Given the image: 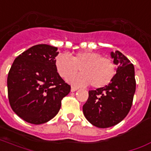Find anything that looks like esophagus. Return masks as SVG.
Instances as JSON below:
<instances>
[{
    "label": "esophagus",
    "mask_w": 151,
    "mask_h": 151,
    "mask_svg": "<svg viewBox=\"0 0 151 151\" xmlns=\"http://www.w3.org/2000/svg\"><path fill=\"white\" fill-rule=\"evenodd\" d=\"M78 89H79L78 87H76V86H72V88H71V91L74 92V91H77Z\"/></svg>",
    "instance_id": "1"
}]
</instances>
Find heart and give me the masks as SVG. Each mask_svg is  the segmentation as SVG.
I'll return each mask as SVG.
<instances>
[{"mask_svg":"<svg viewBox=\"0 0 151 151\" xmlns=\"http://www.w3.org/2000/svg\"><path fill=\"white\" fill-rule=\"evenodd\" d=\"M55 68L63 79H68L79 69L82 73L70 77L68 81L79 86L91 83L94 88L109 85L116 75V65L110 58L90 51L78 52L72 57L60 53L55 58Z\"/></svg>","mask_w":151,"mask_h":151,"instance_id":"obj_1","label":"heart"}]
</instances>
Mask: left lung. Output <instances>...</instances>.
Instances as JSON below:
<instances>
[{"instance_id":"obj_1","label":"left lung","mask_w":151,"mask_h":151,"mask_svg":"<svg viewBox=\"0 0 151 151\" xmlns=\"http://www.w3.org/2000/svg\"><path fill=\"white\" fill-rule=\"evenodd\" d=\"M111 56L118 65L113 81L104 87L89 91L88 99L83 106L86 120L100 128L116 125L125 118L135 92L134 65L119 51L112 52Z\"/></svg>"}]
</instances>
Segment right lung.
Instances as JSON below:
<instances>
[{
	"instance_id": "obj_1",
	"label": "right lung",
	"mask_w": 151,
	"mask_h": 151,
	"mask_svg": "<svg viewBox=\"0 0 151 151\" xmlns=\"http://www.w3.org/2000/svg\"><path fill=\"white\" fill-rule=\"evenodd\" d=\"M57 48L45 44L34 45L14 60L7 79L8 96L12 110L34 124L48 122L61 106L71 86L55 68Z\"/></svg>"
}]
</instances>
